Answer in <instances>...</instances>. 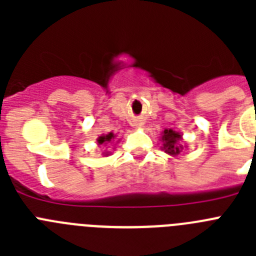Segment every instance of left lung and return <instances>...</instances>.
<instances>
[{"instance_id": "obj_1", "label": "left lung", "mask_w": 256, "mask_h": 256, "mask_svg": "<svg viewBox=\"0 0 256 256\" xmlns=\"http://www.w3.org/2000/svg\"><path fill=\"white\" fill-rule=\"evenodd\" d=\"M160 141H162V150L164 151L165 154L168 155L176 156L180 155L184 148H187V146L184 144V141H183V134L180 132H177V130H173L170 128H165L162 133H160Z\"/></svg>"}]
</instances>
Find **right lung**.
<instances>
[{"instance_id":"add662e5","label":"right lung","mask_w":256,"mask_h":256,"mask_svg":"<svg viewBox=\"0 0 256 256\" xmlns=\"http://www.w3.org/2000/svg\"><path fill=\"white\" fill-rule=\"evenodd\" d=\"M115 138H116V136H115L112 132L108 133V134H101V136H98V138H97V144L108 146V144H119L120 138H118V140H115ZM101 155L108 156V155H112V152H110V151H108V148H106V150L104 151Z\"/></svg>"}]
</instances>
